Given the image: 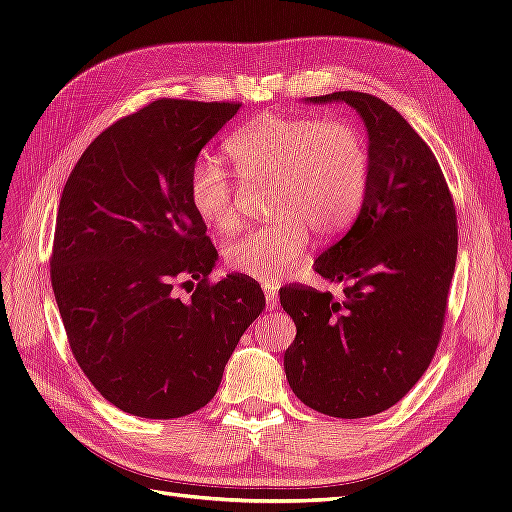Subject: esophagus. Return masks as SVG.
Here are the masks:
<instances>
[{"mask_svg": "<svg viewBox=\"0 0 512 512\" xmlns=\"http://www.w3.org/2000/svg\"><path fill=\"white\" fill-rule=\"evenodd\" d=\"M265 297H267V309L273 312V309L280 305V299H277V288L275 286H265Z\"/></svg>", "mask_w": 512, "mask_h": 512, "instance_id": "obj_1", "label": "esophagus"}]
</instances>
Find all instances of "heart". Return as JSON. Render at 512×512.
<instances>
[{
    "mask_svg": "<svg viewBox=\"0 0 512 512\" xmlns=\"http://www.w3.org/2000/svg\"><path fill=\"white\" fill-rule=\"evenodd\" d=\"M226 153L243 183L271 188L275 220L224 247L226 267L258 282L280 280L294 267L309 243L307 228L320 237L344 232L367 198V138L342 117L260 113L228 136ZM188 196L207 226L220 232L237 226L239 183L218 160H194Z\"/></svg>",
    "mask_w": 512,
    "mask_h": 512,
    "instance_id": "heart-1",
    "label": "heart"
}]
</instances>
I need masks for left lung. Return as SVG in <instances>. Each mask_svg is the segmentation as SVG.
<instances>
[{
  "label": "left lung",
  "mask_w": 512,
  "mask_h": 512,
  "mask_svg": "<svg viewBox=\"0 0 512 512\" xmlns=\"http://www.w3.org/2000/svg\"><path fill=\"white\" fill-rule=\"evenodd\" d=\"M369 134L371 175L359 218L314 262L342 299L305 284L280 290L297 337L284 354L290 389L337 418L389 410L438 350L457 260V211L429 145L391 104L335 91Z\"/></svg>",
  "instance_id": "1"
}]
</instances>
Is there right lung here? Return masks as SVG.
Wrapping results in <instances>:
<instances>
[{"label":"right lung","mask_w":512,"mask_h":512,"mask_svg":"<svg viewBox=\"0 0 512 512\" xmlns=\"http://www.w3.org/2000/svg\"><path fill=\"white\" fill-rule=\"evenodd\" d=\"M241 102L160 98L100 132L59 200L51 284L68 344L96 391L143 418L207 406L265 309L252 277L211 282L218 252L188 175ZM197 288L181 300L177 287Z\"/></svg>","instance_id":"right-lung-1"}]
</instances>
